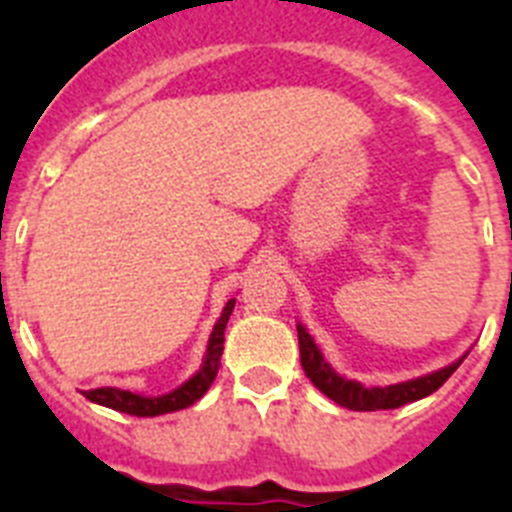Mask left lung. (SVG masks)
Returning <instances> with one entry per match:
<instances>
[{
  "mask_svg": "<svg viewBox=\"0 0 512 512\" xmlns=\"http://www.w3.org/2000/svg\"><path fill=\"white\" fill-rule=\"evenodd\" d=\"M297 338H300V361L307 379H310L325 397L338 402L341 408L359 410V413L395 410L400 408V405H408V402H415L420 400V397L431 395V392H436L438 387L456 372V366L464 361L459 359L456 364L441 369V372L425 374V377L410 379V382L390 384V387H364V384L359 382L338 377V374L328 366V361L323 359V354L318 351L315 341L307 336V330L302 328V325H297Z\"/></svg>",
  "mask_w": 512,
  "mask_h": 512,
  "instance_id": "left-lung-1",
  "label": "left lung"
}]
</instances>
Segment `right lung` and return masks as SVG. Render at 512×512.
<instances>
[{
  "mask_svg": "<svg viewBox=\"0 0 512 512\" xmlns=\"http://www.w3.org/2000/svg\"><path fill=\"white\" fill-rule=\"evenodd\" d=\"M235 300H228L223 315L215 323V330L210 336V346H207L205 364L197 374H194L189 382H184L182 387H176L174 392L161 397H140L133 395L128 390H117V387H97V390H87L84 397L104 408H112L117 413L138 415V418H156V415L176 413V410H184L189 405L200 400L207 390H210L212 379L217 377V369H220V356H223V343H225V325H228L230 312H233Z\"/></svg>",
  "mask_w": 512,
  "mask_h": 512,
  "instance_id": "obj_1",
  "label": "right lung"
}]
</instances>
